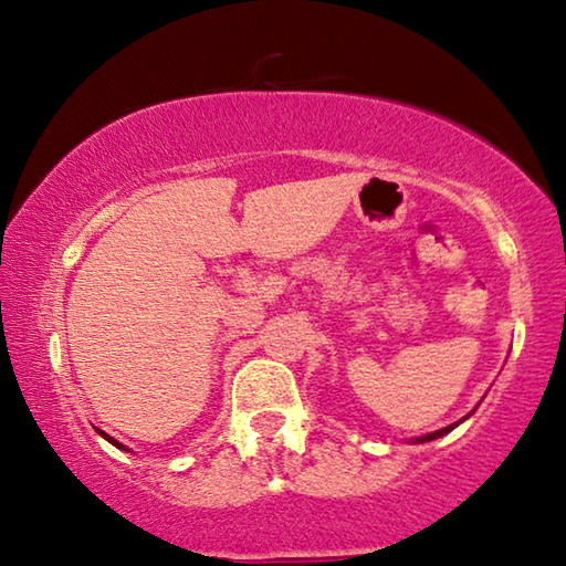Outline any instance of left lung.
I'll return each mask as SVG.
<instances>
[{
	"instance_id": "8db88e82",
	"label": "left lung",
	"mask_w": 566,
	"mask_h": 566,
	"mask_svg": "<svg viewBox=\"0 0 566 566\" xmlns=\"http://www.w3.org/2000/svg\"><path fill=\"white\" fill-rule=\"evenodd\" d=\"M467 417H469V415H467ZM467 417H464V419H467ZM464 419H459V421H464ZM459 421H457V424H459ZM457 424H449V427H444V429H439V432H432V434H427V437H419L417 442H432V439L442 437V434H447V432H452V429H454Z\"/></svg>"
}]
</instances>
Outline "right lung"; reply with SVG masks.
I'll return each mask as SVG.
<instances>
[{
  "mask_svg": "<svg viewBox=\"0 0 566 566\" xmlns=\"http://www.w3.org/2000/svg\"><path fill=\"white\" fill-rule=\"evenodd\" d=\"M102 434H104V432H102ZM104 439H107V442H112L114 447H119V449H124V447H122V444L117 442V439H112V437H107V434H104Z\"/></svg>",
  "mask_w": 566,
  "mask_h": 566,
  "instance_id": "1",
  "label": "right lung"
}]
</instances>
